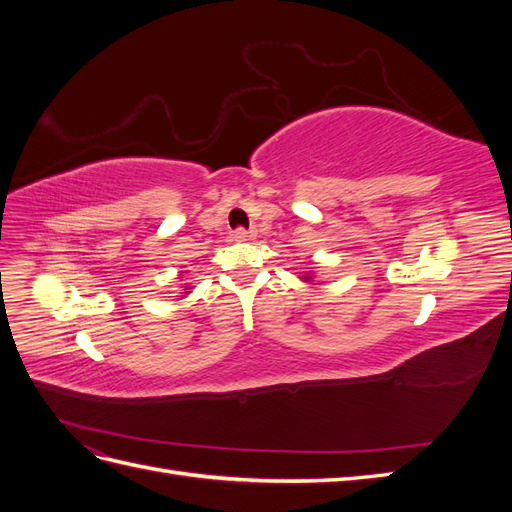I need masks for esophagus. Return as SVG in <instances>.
<instances>
[{
	"mask_svg": "<svg viewBox=\"0 0 512 512\" xmlns=\"http://www.w3.org/2000/svg\"><path fill=\"white\" fill-rule=\"evenodd\" d=\"M256 239V232L254 230H245V228H239L235 232V241H241V243H247V241H254Z\"/></svg>",
	"mask_w": 512,
	"mask_h": 512,
	"instance_id": "obj_1",
	"label": "esophagus"
}]
</instances>
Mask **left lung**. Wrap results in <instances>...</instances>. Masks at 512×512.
Masks as SVG:
<instances>
[{
	"mask_svg": "<svg viewBox=\"0 0 512 512\" xmlns=\"http://www.w3.org/2000/svg\"><path fill=\"white\" fill-rule=\"evenodd\" d=\"M299 277H301V282H305V284H312L314 282V273L312 271H305Z\"/></svg>",
	"mask_w": 512,
	"mask_h": 512,
	"instance_id": "obj_1",
	"label": "left lung"
}]
</instances>
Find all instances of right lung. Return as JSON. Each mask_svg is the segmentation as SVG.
Listing matches in <instances>:
<instances>
[{
    "instance_id": "add662e5",
    "label": "right lung",
    "mask_w": 512,
    "mask_h": 512,
    "mask_svg": "<svg viewBox=\"0 0 512 512\" xmlns=\"http://www.w3.org/2000/svg\"><path fill=\"white\" fill-rule=\"evenodd\" d=\"M181 273H185V271H181ZM183 290H185L183 294H188V292H192V288H190V286H183Z\"/></svg>"
}]
</instances>
